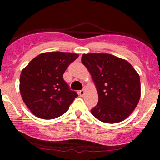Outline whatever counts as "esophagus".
Masks as SVG:
<instances>
[{
	"mask_svg": "<svg viewBox=\"0 0 160 160\" xmlns=\"http://www.w3.org/2000/svg\"><path fill=\"white\" fill-rule=\"evenodd\" d=\"M84 93H85L84 90H81L79 91V94H80V96H83V95H84Z\"/></svg>",
	"mask_w": 160,
	"mask_h": 160,
	"instance_id": "obj_1",
	"label": "esophagus"
}]
</instances>
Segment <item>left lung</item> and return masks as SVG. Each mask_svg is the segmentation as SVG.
I'll list each match as a JSON object with an SVG mask.
<instances>
[{
  "instance_id": "obj_1",
  "label": "left lung",
  "mask_w": 160,
  "mask_h": 160,
  "mask_svg": "<svg viewBox=\"0 0 160 160\" xmlns=\"http://www.w3.org/2000/svg\"><path fill=\"white\" fill-rule=\"evenodd\" d=\"M81 61L91 74L98 103L91 113L105 123L125 120L135 110L141 95L140 78L128 61L107 53H88Z\"/></svg>"
}]
</instances>
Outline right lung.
Listing matches in <instances>:
<instances>
[{"label":"right lung","mask_w":160,"mask_h":160,"mask_svg":"<svg viewBox=\"0 0 160 160\" xmlns=\"http://www.w3.org/2000/svg\"><path fill=\"white\" fill-rule=\"evenodd\" d=\"M78 54L49 52L34 58L22 71L20 93L32 114L42 119L63 114L77 98L63 80L64 72Z\"/></svg>","instance_id":"1"}]
</instances>
